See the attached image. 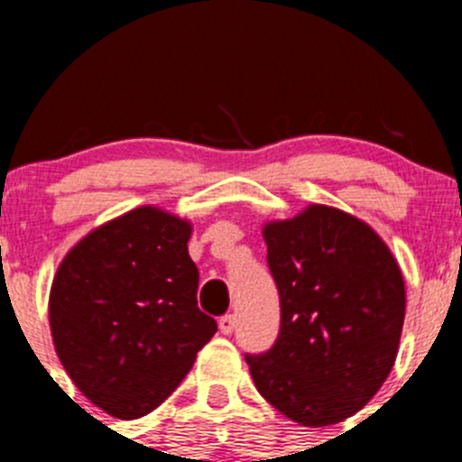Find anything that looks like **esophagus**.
<instances>
[{"mask_svg":"<svg viewBox=\"0 0 462 462\" xmlns=\"http://www.w3.org/2000/svg\"><path fill=\"white\" fill-rule=\"evenodd\" d=\"M235 326H236L235 315H223V318L218 319V330H221L223 335H230L232 330H235Z\"/></svg>","mask_w":462,"mask_h":462,"instance_id":"1","label":"esophagus"}]
</instances>
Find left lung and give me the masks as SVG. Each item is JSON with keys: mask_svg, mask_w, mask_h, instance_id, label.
Wrapping results in <instances>:
<instances>
[{"mask_svg": "<svg viewBox=\"0 0 462 462\" xmlns=\"http://www.w3.org/2000/svg\"><path fill=\"white\" fill-rule=\"evenodd\" d=\"M282 326L245 353L254 386L306 427L346 420L375 395L398 353L404 282L366 223L326 205L263 227Z\"/></svg>", "mask_w": 462, "mask_h": 462, "instance_id": "obj_1", "label": "left lung"}]
</instances>
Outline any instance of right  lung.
Instances as JSON below:
<instances>
[{"label":"right lung","instance_id":"1","mask_svg":"<svg viewBox=\"0 0 462 462\" xmlns=\"http://www.w3.org/2000/svg\"><path fill=\"white\" fill-rule=\"evenodd\" d=\"M188 221L138 208L60 263L49 319L60 362L96 407L134 420L165 402L217 333L197 306Z\"/></svg>","mask_w":462,"mask_h":462}]
</instances>
